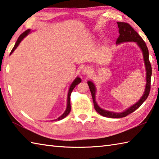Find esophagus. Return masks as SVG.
<instances>
[{"mask_svg": "<svg viewBox=\"0 0 159 159\" xmlns=\"http://www.w3.org/2000/svg\"><path fill=\"white\" fill-rule=\"evenodd\" d=\"M82 73L84 75H88L91 74V68H89V67L84 68V69L82 70Z\"/></svg>", "mask_w": 159, "mask_h": 159, "instance_id": "1", "label": "esophagus"}]
</instances>
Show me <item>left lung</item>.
I'll list each match as a JSON object with an SVG mask.
<instances>
[{
  "instance_id": "8db88e82",
  "label": "left lung",
  "mask_w": 159,
  "mask_h": 159,
  "mask_svg": "<svg viewBox=\"0 0 159 159\" xmlns=\"http://www.w3.org/2000/svg\"><path fill=\"white\" fill-rule=\"evenodd\" d=\"M118 26V32L119 37L116 40V44H120L125 42H136L140 48L143 55V60H144L145 70H146V84L145 91L143 93V95L140 98V100L136 103L133 104L132 106L129 107L125 111L122 112H113L103 109L98 106V103L95 100V93L97 91L96 87H95V84L93 82V81H88V85L89 86L90 91H91L93 100V104L95 109L96 111L100 114L101 116L107 117V118H123L130 114L134 111H136L138 108H139L141 104L144 102L148 98L149 91H150V85H151V76H152V66L151 64L149 62V51L148 48L147 47L145 41L143 40V39L140 37V35L134 30V28L129 24L124 22H117Z\"/></svg>"
}]
</instances>
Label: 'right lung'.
I'll use <instances>...</instances> for the list:
<instances>
[{"label": "right lung", "mask_w": 159, "mask_h": 159, "mask_svg": "<svg viewBox=\"0 0 159 159\" xmlns=\"http://www.w3.org/2000/svg\"><path fill=\"white\" fill-rule=\"evenodd\" d=\"M31 32V30L30 29H28L26 31L24 32L23 34H20L19 36V39H18V40L16 41V43H15L14 46L13 48V49L11 50V51L10 52V55L11 54H12L13 52L16 49V48L18 47V46L20 44V43L21 42L22 40L24 38H25L27 35H28V34H30V33ZM81 81H82V80H81V78H80L79 77H77L74 80V81L73 82H72V84L70 86V88H69V90H68V97H67V107H66V109L65 111L64 112V113L61 116H59L58 118L56 119V120H61L64 119L65 117H66L68 114H69V113L70 111V109H71V107H70V95H71V93L72 91H73V90L74 89V88L75 87V86L78 84H80L81 82Z\"/></svg>", "instance_id": "right-lung-1"}]
</instances>
